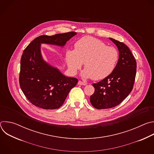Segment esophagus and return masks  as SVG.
Wrapping results in <instances>:
<instances>
[{"mask_svg": "<svg viewBox=\"0 0 154 154\" xmlns=\"http://www.w3.org/2000/svg\"><path fill=\"white\" fill-rule=\"evenodd\" d=\"M78 84L80 85H87V83H86V82H82V81H80V80H79V81L78 82Z\"/></svg>", "mask_w": 154, "mask_h": 154, "instance_id": "esophagus-1", "label": "esophagus"}]
</instances>
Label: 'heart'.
<instances>
[{"label": "heart", "mask_w": 154, "mask_h": 154, "mask_svg": "<svg viewBox=\"0 0 154 154\" xmlns=\"http://www.w3.org/2000/svg\"><path fill=\"white\" fill-rule=\"evenodd\" d=\"M68 68L71 75H75L85 63L82 72L84 79L94 80L103 79L114 71L119 53L113 47L91 36H85L75 44V49H67L65 52Z\"/></svg>", "instance_id": "heart-1"}]
</instances>
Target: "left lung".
<instances>
[{
	"mask_svg": "<svg viewBox=\"0 0 154 154\" xmlns=\"http://www.w3.org/2000/svg\"><path fill=\"white\" fill-rule=\"evenodd\" d=\"M116 46L119 59L113 72L97 83L90 96V102L97 109H106L119 105L130 93L136 76L137 62L129 48L123 42L109 38Z\"/></svg>",
	"mask_w": 154,
	"mask_h": 154,
	"instance_id": "left-lung-1",
	"label": "left lung"
}]
</instances>
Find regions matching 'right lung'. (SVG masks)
I'll return each instance as SVG.
<instances>
[{
    "label": "right lung",
    "mask_w": 154,
    "mask_h": 154,
    "mask_svg": "<svg viewBox=\"0 0 154 154\" xmlns=\"http://www.w3.org/2000/svg\"><path fill=\"white\" fill-rule=\"evenodd\" d=\"M75 32L42 35L33 40L20 59L19 84L27 99L34 105L46 109L60 108L70 90L77 83L76 78L66 77L54 66L44 60L41 44L63 48Z\"/></svg>",
    "instance_id": "obj_1"
}]
</instances>
